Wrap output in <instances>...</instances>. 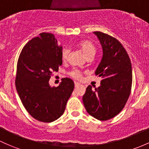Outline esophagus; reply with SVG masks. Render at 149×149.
I'll return each mask as SVG.
<instances>
[{
    "label": "esophagus",
    "instance_id": "obj_1",
    "mask_svg": "<svg viewBox=\"0 0 149 149\" xmlns=\"http://www.w3.org/2000/svg\"><path fill=\"white\" fill-rule=\"evenodd\" d=\"M74 86H75V87H80L81 84H79V83L76 82V81H75V82H74Z\"/></svg>",
    "mask_w": 149,
    "mask_h": 149
}]
</instances>
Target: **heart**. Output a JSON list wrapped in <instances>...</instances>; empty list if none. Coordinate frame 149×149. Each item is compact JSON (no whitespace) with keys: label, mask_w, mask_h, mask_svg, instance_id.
I'll use <instances>...</instances> for the list:
<instances>
[{"label":"heart","mask_w":149,"mask_h":149,"mask_svg":"<svg viewBox=\"0 0 149 149\" xmlns=\"http://www.w3.org/2000/svg\"><path fill=\"white\" fill-rule=\"evenodd\" d=\"M77 46L83 52V54L88 60H92L97 52L94 45L88 40H81L77 43ZM69 53H70V50L68 48H64L62 49L61 56L62 60L63 61H66L68 60ZM70 75L75 79H81L82 77L81 71L77 69H74L72 70L70 72Z\"/></svg>","instance_id":"1"}]
</instances>
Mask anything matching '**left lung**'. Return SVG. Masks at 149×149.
<instances>
[{
    "label": "left lung",
    "instance_id": "obj_1",
    "mask_svg": "<svg viewBox=\"0 0 149 149\" xmlns=\"http://www.w3.org/2000/svg\"><path fill=\"white\" fill-rule=\"evenodd\" d=\"M103 50L95 72L101 77L100 87L89 85L82 97L89 114L100 121L114 117L123 109L131 94L132 69L127 52L118 40L102 32H94Z\"/></svg>",
    "mask_w": 149,
    "mask_h": 149
}]
</instances>
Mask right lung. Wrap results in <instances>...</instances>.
Listing matches in <instances>:
<instances>
[{"label":"right lung","mask_w":149,"mask_h":149,"mask_svg":"<svg viewBox=\"0 0 149 149\" xmlns=\"http://www.w3.org/2000/svg\"><path fill=\"white\" fill-rule=\"evenodd\" d=\"M62 47L52 33H42L23 47L17 63L15 87L25 109L34 119L52 122L63 114L74 81L63 78L58 87L49 80L62 64Z\"/></svg>","instance_id":"obj_1"}]
</instances>
